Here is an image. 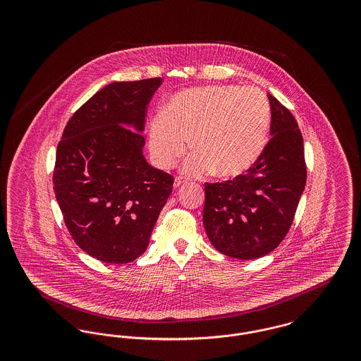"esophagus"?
I'll list each match as a JSON object with an SVG mask.
<instances>
[{"mask_svg": "<svg viewBox=\"0 0 361 361\" xmlns=\"http://www.w3.org/2000/svg\"><path fill=\"white\" fill-rule=\"evenodd\" d=\"M183 183H185V180H184V177H181V176H177L176 178H174V188H178Z\"/></svg>", "mask_w": 361, "mask_h": 361, "instance_id": "34e87169", "label": "esophagus"}]
</instances>
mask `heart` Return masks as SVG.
<instances>
[{
  "mask_svg": "<svg viewBox=\"0 0 361 361\" xmlns=\"http://www.w3.org/2000/svg\"><path fill=\"white\" fill-rule=\"evenodd\" d=\"M271 124V105L256 86L209 85L176 94L150 123V150L171 168L188 153H197L184 171L202 176L214 169L221 177L249 171L262 154Z\"/></svg>",
  "mask_w": 361,
  "mask_h": 361,
  "instance_id": "heart-1",
  "label": "heart"
}]
</instances>
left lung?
<instances>
[{"label":"left lung","mask_w":361,"mask_h":361,"mask_svg":"<svg viewBox=\"0 0 361 361\" xmlns=\"http://www.w3.org/2000/svg\"><path fill=\"white\" fill-rule=\"evenodd\" d=\"M271 139L257 162L222 183H206L203 224L221 253L262 257L286 238L305 190L303 137L293 115L272 94Z\"/></svg>","instance_id":"obj_1"}]
</instances>
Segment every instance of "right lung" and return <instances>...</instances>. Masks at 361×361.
Here are the masks:
<instances>
[{
    "mask_svg": "<svg viewBox=\"0 0 361 361\" xmlns=\"http://www.w3.org/2000/svg\"><path fill=\"white\" fill-rule=\"evenodd\" d=\"M162 81L105 86L74 112L56 147L52 184L65 224L103 262L127 264L145 253L172 193V174L142 154L147 105Z\"/></svg>",
    "mask_w": 361,
    "mask_h": 361,
    "instance_id": "1",
    "label": "right lung"
}]
</instances>
